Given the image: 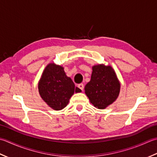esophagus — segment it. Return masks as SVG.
<instances>
[{
  "label": "esophagus",
  "instance_id": "obj_1",
  "mask_svg": "<svg viewBox=\"0 0 157 157\" xmlns=\"http://www.w3.org/2000/svg\"><path fill=\"white\" fill-rule=\"evenodd\" d=\"M78 87L80 89H81L82 91H83V89H84V85H83L82 83H81V84H78Z\"/></svg>",
  "mask_w": 157,
  "mask_h": 157
}]
</instances>
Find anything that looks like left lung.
Here are the masks:
<instances>
[{"label": "left lung", "mask_w": 157, "mask_h": 157, "mask_svg": "<svg viewBox=\"0 0 157 157\" xmlns=\"http://www.w3.org/2000/svg\"><path fill=\"white\" fill-rule=\"evenodd\" d=\"M91 80L85 87V93L91 103L98 109H104L117 100L121 84L110 66L98 64L92 67Z\"/></svg>", "instance_id": "left-lung-1"}]
</instances>
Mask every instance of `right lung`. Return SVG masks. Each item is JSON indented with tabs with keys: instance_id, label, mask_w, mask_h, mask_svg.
Here are the masks:
<instances>
[{
	"instance_id": "obj_1",
	"label": "right lung",
	"mask_w": 157,
	"mask_h": 157,
	"mask_svg": "<svg viewBox=\"0 0 157 157\" xmlns=\"http://www.w3.org/2000/svg\"><path fill=\"white\" fill-rule=\"evenodd\" d=\"M38 87L41 98L56 110L64 108L75 92H81L66 76L63 67L54 63H49L44 68Z\"/></svg>"
}]
</instances>
